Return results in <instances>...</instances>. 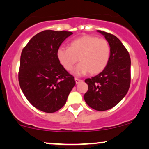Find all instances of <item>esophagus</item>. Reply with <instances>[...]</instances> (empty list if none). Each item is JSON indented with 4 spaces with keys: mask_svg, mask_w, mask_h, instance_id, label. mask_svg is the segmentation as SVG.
<instances>
[{
    "mask_svg": "<svg viewBox=\"0 0 149 149\" xmlns=\"http://www.w3.org/2000/svg\"><path fill=\"white\" fill-rule=\"evenodd\" d=\"M75 81H76V84H78V83H79L80 82H81V81H82V80H80V79H78V78H75Z\"/></svg>",
    "mask_w": 149,
    "mask_h": 149,
    "instance_id": "esophagus-1",
    "label": "esophagus"
}]
</instances>
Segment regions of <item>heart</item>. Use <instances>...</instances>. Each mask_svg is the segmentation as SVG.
<instances>
[{
    "instance_id": "1",
    "label": "heart",
    "mask_w": 149,
    "mask_h": 149,
    "mask_svg": "<svg viewBox=\"0 0 149 149\" xmlns=\"http://www.w3.org/2000/svg\"><path fill=\"white\" fill-rule=\"evenodd\" d=\"M56 56L66 71L73 69V73L81 76L89 72L91 75L101 73L107 66L110 56V46L108 42L95 36L84 35L70 43L69 47H60L57 49Z\"/></svg>"
}]
</instances>
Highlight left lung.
<instances>
[{
  "label": "left lung",
  "instance_id": "8db88e82",
  "mask_svg": "<svg viewBox=\"0 0 149 149\" xmlns=\"http://www.w3.org/2000/svg\"><path fill=\"white\" fill-rule=\"evenodd\" d=\"M110 46V56L107 66L98 75L87 78L88 90L84 100L89 107L105 111L117 105L125 97L131 82V59L128 51L116 36L103 31Z\"/></svg>",
  "mask_w": 149,
  "mask_h": 149
}]
</instances>
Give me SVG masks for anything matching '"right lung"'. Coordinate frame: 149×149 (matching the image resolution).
<instances>
[{
  "mask_svg": "<svg viewBox=\"0 0 149 149\" xmlns=\"http://www.w3.org/2000/svg\"><path fill=\"white\" fill-rule=\"evenodd\" d=\"M72 34L67 31H42L22 49L19 86L27 100L42 112L53 113L61 109L76 85L74 77L60 64L56 56L57 49Z\"/></svg>",
  "mask_w": 149,
  "mask_h": 149,
  "instance_id": "1",
  "label": "right lung"
}]
</instances>
